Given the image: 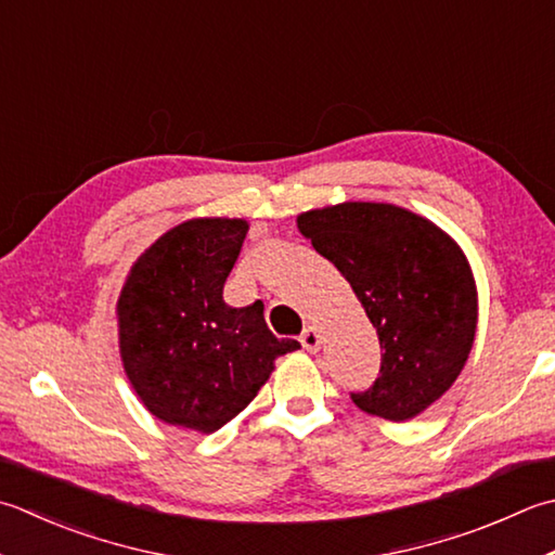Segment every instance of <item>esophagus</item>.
<instances>
[{
  "instance_id": "34e87169",
  "label": "esophagus",
  "mask_w": 555,
  "mask_h": 555,
  "mask_svg": "<svg viewBox=\"0 0 555 555\" xmlns=\"http://www.w3.org/2000/svg\"><path fill=\"white\" fill-rule=\"evenodd\" d=\"M300 344H302V349H306V351H310V353H318V351H320V344H322V334H320V330H318V327H308V330H302V334H300Z\"/></svg>"
}]
</instances>
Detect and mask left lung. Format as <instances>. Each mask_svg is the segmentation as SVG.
Returning <instances> with one entry per match:
<instances>
[{"label":"left lung","instance_id":"8db88e82","mask_svg":"<svg viewBox=\"0 0 555 555\" xmlns=\"http://www.w3.org/2000/svg\"><path fill=\"white\" fill-rule=\"evenodd\" d=\"M300 233L341 271L377 330L383 363L353 404L409 421L438 401L469 358L476 284L452 237L395 204L344 202L298 216Z\"/></svg>","mask_w":555,"mask_h":555}]
</instances>
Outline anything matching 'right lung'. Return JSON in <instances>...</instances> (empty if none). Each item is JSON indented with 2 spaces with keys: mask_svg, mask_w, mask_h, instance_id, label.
<instances>
[{
  "mask_svg": "<svg viewBox=\"0 0 555 555\" xmlns=\"http://www.w3.org/2000/svg\"><path fill=\"white\" fill-rule=\"evenodd\" d=\"M247 235L243 219L184 221L141 255L117 300L119 356L134 392L170 426L214 433L259 392L279 356L262 300L231 308L223 284Z\"/></svg>",
  "mask_w": 555,
  "mask_h": 555,
  "instance_id": "1",
  "label": "right lung"
}]
</instances>
